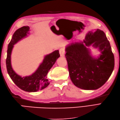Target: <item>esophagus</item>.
Masks as SVG:
<instances>
[{
	"label": "esophagus",
	"instance_id": "1",
	"mask_svg": "<svg viewBox=\"0 0 120 120\" xmlns=\"http://www.w3.org/2000/svg\"><path fill=\"white\" fill-rule=\"evenodd\" d=\"M59 53H60L61 57H64L65 55V50L64 48H61V49H60Z\"/></svg>",
	"mask_w": 120,
	"mask_h": 120
}]
</instances>
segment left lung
<instances>
[{"instance_id": "obj_1", "label": "left lung", "mask_w": 120, "mask_h": 120, "mask_svg": "<svg viewBox=\"0 0 120 120\" xmlns=\"http://www.w3.org/2000/svg\"><path fill=\"white\" fill-rule=\"evenodd\" d=\"M98 48L100 57H91L87 47ZM70 78L77 87L96 90L105 83L113 72L114 58L110 43L104 32L97 29L89 32L82 42H75L65 48Z\"/></svg>"}]
</instances>
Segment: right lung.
Returning a JSON list of instances; mask_svg holds the SVG:
<instances>
[{
  "label": "right lung",
  "mask_w": 120,
  "mask_h": 120,
  "mask_svg": "<svg viewBox=\"0 0 120 120\" xmlns=\"http://www.w3.org/2000/svg\"><path fill=\"white\" fill-rule=\"evenodd\" d=\"M29 26H23L14 32L8 47L6 66L8 74L12 81L18 87L29 92H34L43 90L49 85V82L47 75L56 60L60 57L59 50H57L45 56L44 60L36 71L31 75L22 77L13 70L11 63V55L14 45L29 34Z\"/></svg>",
  "instance_id": "right-lung-1"
}]
</instances>
